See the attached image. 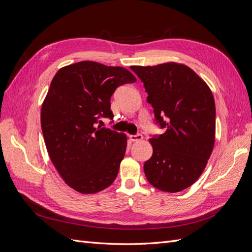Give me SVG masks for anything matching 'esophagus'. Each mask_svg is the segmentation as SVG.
Listing matches in <instances>:
<instances>
[{
	"mask_svg": "<svg viewBox=\"0 0 252 252\" xmlns=\"http://www.w3.org/2000/svg\"><path fill=\"white\" fill-rule=\"evenodd\" d=\"M129 138H130V140H131L132 142H138V141L143 140V135H142L141 133H136V134L129 135Z\"/></svg>",
	"mask_w": 252,
	"mask_h": 252,
	"instance_id": "1",
	"label": "esophagus"
}]
</instances>
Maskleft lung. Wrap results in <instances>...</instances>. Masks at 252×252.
Instances as JSON below:
<instances>
[{
    "instance_id": "left-lung-1",
    "label": "left lung",
    "mask_w": 252,
    "mask_h": 252,
    "mask_svg": "<svg viewBox=\"0 0 252 252\" xmlns=\"http://www.w3.org/2000/svg\"><path fill=\"white\" fill-rule=\"evenodd\" d=\"M130 68L144 83L156 122L166 129L149 140L154 152L144 164L145 175L162 191H182L200 178L215 145L216 104L211 90L183 64Z\"/></svg>"
}]
</instances>
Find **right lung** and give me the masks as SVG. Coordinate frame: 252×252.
Segmentation results:
<instances>
[{
    "label": "right lung",
    "instance_id": "obj_1",
    "mask_svg": "<svg viewBox=\"0 0 252 252\" xmlns=\"http://www.w3.org/2000/svg\"><path fill=\"white\" fill-rule=\"evenodd\" d=\"M135 81L123 67L93 61L65 66L53 77L42 105V132L52 164L78 192H98L116 180L127 136L96 124L100 118H113L116 89Z\"/></svg>",
    "mask_w": 252,
    "mask_h": 252
}]
</instances>
